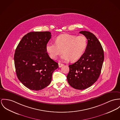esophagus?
<instances>
[{
    "label": "esophagus",
    "mask_w": 120,
    "mask_h": 120,
    "mask_svg": "<svg viewBox=\"0 0 120 120\" xmlns=\"http://www.w3.org/2000/svg\"><path fill=\"white\" fill-rule=\"evenodd\" d=\"M64 65V64H60V63H58V67H59V68H61V67H62V66H63Z\"/></svg>",
    "instance_id": "1"
}]
</instances>
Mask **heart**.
I'll return each mask as SVG.
<instances>
[{
  "label": "heart",
  "instance_id": "b5f03b06",
  "mask_svg": "<svg viewBox=\"0 0 120 120\" xmlns=\"http://www.w3.org/2000/svg\"><path fill=\"white\" fill-rule=\"evenodd\" d=\"M87 43V39L83 35L64 34L56 38V43H48L46 51L52 59H56L63 52V60L68 61L70 59L71 62H75L82 56Z\"/></svg>",
  "mask_w": 120,
  "mask_h": 120
}]
</instances>
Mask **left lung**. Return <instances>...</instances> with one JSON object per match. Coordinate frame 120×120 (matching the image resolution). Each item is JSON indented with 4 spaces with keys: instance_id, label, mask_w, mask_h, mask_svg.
Masks as SVG:
<instances>
[{
    "instance_id": "obj_1",
    "label": "left lung",
    "mask_w": 120,
    "mask_h": 120,
    "mask_svg": "<svg viewBox=\"0 0 120 120\" xmlns=\"http://www.w3.org/2000/svg\"><path fill=\"white\" fill-rule=\"evenodd\" d=\"M79 33L87 38V46L82 56L74 64L69 65L67 78L71 87L83 90L90 87L99 78L104 54L101 45L94 35L87 31Z\"/></svg>"
}]
</instances>
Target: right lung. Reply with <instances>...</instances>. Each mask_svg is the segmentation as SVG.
Masks as SVG:
<instances>
[{
	"label": "right lung",
	"mask_w": 120,
	"mask_h": 120,
	"mask_svg": "<svg viewBox=\"0 0 120 120\" xmlns=\"http://www.w3.org/2000/svg\"><path fill=\"white\" fill-rule=\"evenodd\" d=\"M49 31L30 32L25 35L14 55L19 80L29 89L38 91L51 82L53 72L58 65L46 52V45L51 38Z\"/></svg>",
	"instance_id": "add662e5"
}]
</instances>
